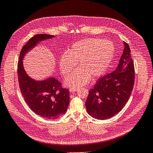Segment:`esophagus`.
Segmentation results:
<instances>
[{
    "label": "esophagus",
    "instance_id": "obj_1",
    "mask_svg": "<svg viewBox=\"0 0 153 153\" xmlns=\"http://www.w3.org/2000/svg\"><path fill=\"white\" fill-rule=\"evenodd\" d=\"M77 91H78V89H77V88H70L69 89L70 92H76Z\"/></svg>",
    "mask_w": 153,
    "mask_h": 153
}]
</instances>
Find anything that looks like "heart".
I'll use <instances>...</instances> for the list:
<instances>
[{"label":"heart","mask_w":153,"mask_h":153,"mask_svg":"<svg viewBox=\"0 0 153 153\" xmlns=\"http://www.w3.org/2000/svg\"><path fill=\"white\" fill-rule=\"evenodd\" d=\"M115 53L114 43L100 38H87L74 44L59 59V69L66 76L75 67H79L67 76L64 84L76 88L85 85L93 78L102 76L108 69Z\"/></svg>","instance_id":"heart-1"}]
</instances>
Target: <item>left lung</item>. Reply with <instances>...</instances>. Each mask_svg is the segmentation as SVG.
Wrapping results in <instances>:
<instances>
[{"label":"left lung","instance_id":"8db88e82","mask_svg":"<svg viewBox=\"0 0 153 153\" xmlns=\"http://www.w3.org/2000/svg\"><path fill=\"white\" fill-rule=\"evenodd\" d=\"M124 50L117 69L100 78L89 91L86 101L89 115L98 120L108 119L117 114L131 94L135 79L134 62L128 45Z\"/></svg>","mask_w":153,"mask_h":153}]
</instances>
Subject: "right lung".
<instances>
[{
    "label": "right lung",
    "instance_id": "1",
    "mask_svg": "<svg viewBox=\"0 0 153 153\" xmlns=\"http://www.w3.org/2000/svg\"><path fill=\"white\" fill-rule=\"evenodd\" d=\"M53 35L38 34L30 38L22 47L18 63L19 88L25 101L36 114L47 119H56L65 114L69 104V91L62 88L55 77L36 81L25 71L22 60L25 55L41 41L53 38Z\"/></svg>",
    "mask_w": 153,
    "mask_h": 153
}]
</instances>
